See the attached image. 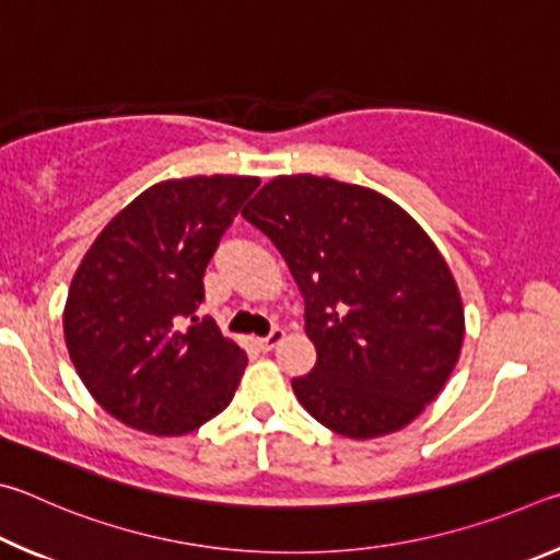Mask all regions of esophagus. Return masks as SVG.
<instances>
[{
	"label": "esophagus",
	"instance_id": "34e87169",
	"mask_svg": "<svg viewBox=\"0 0 560 560\" xmlns=\"http://www.w3.org/2000/svg\"><path fill=\"white\" fill-rule=\"evenodd\" d=\"M285 339V329H280V327H275L268 337H260V339H255L258 341V347L262 349V351H272L275 347L280 345V341Z\"/></svg>",
	"mask_w": 560,
	"mask_h": 560
}]
</instances>
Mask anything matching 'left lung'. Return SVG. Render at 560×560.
<instances>
[{
	"label": "left lung",
	"instance_id": "8db88e82",
	"mask_svg": "<svg viewBox=\"0 0 560 560\" xmlns=\"http://www.w3.org/2000/svg\"><path fill=\"white\" fill-rule=\"evenodd\" d=\"M285 258L317 349L292 390L335 433L406 428L453 374L465 312L430 235L384 194L327 176H275L243 209Z\"/></svg>",
	"mask_w": 560,
	"mask_h": 560
}]
</instances>
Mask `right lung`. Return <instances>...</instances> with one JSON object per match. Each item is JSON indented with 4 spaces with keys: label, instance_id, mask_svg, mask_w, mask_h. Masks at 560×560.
<instances>
[{
    "label": "right lung",
    "instance_id": "obj_1",
    "mask_svg": "<svg viewBox=\"0 0 560 560\" xmlns=\"http://www.w3.org/2000/svg\"><path fill=\"white\" fill-rule=\"evenodd\" d=\"M258 176L150 186L78 265L63 335L78 376L107 413L152 435H184L231 404L245 351L199 319L206 265ZM192 319L189 328L180 325Z\"/></svg>",
    "mask_w": 560,
    "mask_h": 560
}]
</instances>
